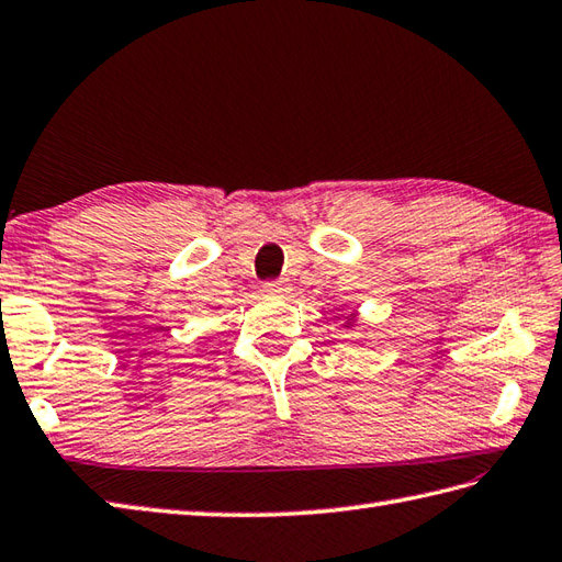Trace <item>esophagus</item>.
Segmentation results:
<instances>
[{
    "label": "esophagus",
    "mask_w": 562,
    "mask_h": 562,
    "mask_svg": "<svg viewBox=\"0 0 562 562\" xmlns=\"http://www.w3.org/2000/svg\"><path fill=\"white\" fill-rule=\"evenodd\" d=\"M262 292L274 294V296H282V294L290 292V282L288 280H270V282L262 284Z\"/></svg>",
    "instance_id": "1"
}]
</instances>
